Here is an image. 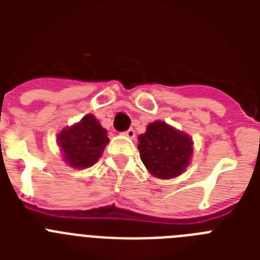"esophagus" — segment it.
Segmentation results:
<instances>
[{
  "label": "esophagus",
  "mask_w": 260,
  "mask_h": 260,
  "mask_svg": "<svg viewBox=\"0 0 260 260\" xmlns=\"http://www.w3.org/2000/svg\"><path fill=\"white\" fill-rule=\"evenodd\" d=\"M124 136H126L128 139H135V131L132 129V128L128 131H125V132H124Z\"/></svg>",
  "instance_id": "1"
}]
</instances>
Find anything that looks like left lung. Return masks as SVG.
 Returning a JSON list of instances; mask_svg holds the SVG:
<instances>
[{
  "label": "left lung",
  "instance_id": "8db88e82",
  "mask_svg": "<svg viewBox=\"0 0 260 260\" xmlns=\"http://www.w3.org/2000/svg\"><path fill=\"white\" fill-rule=\"evenodd\" d=\"M140 159L151 175L171 179L185 173L193 155V139L166 121L151 122L139 135Z\"/></svg>",
  "mask_w": 260,
  "mask_h": 260
}]
</instances>
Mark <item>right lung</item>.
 Masks as SVG:
<instances>
[{
  "label": "right lung",
  "instance_id": "1",
  "mask_svg": "<svg viewBox=\"0 0 260 260\" xmlns=\"http://www.w3.org/2000/svg\"><path fill=\"white\" fill-rule=\"evenodd\" d=\"M63 160L73 169H87L98 162L106 144L108 131L93 114H86L74 125L63 128L56 138Z\"/></svg>",
  "mask_w": 260,
  "mask_h": 260
}]
</instances>
